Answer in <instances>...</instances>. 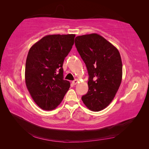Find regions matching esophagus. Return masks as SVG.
I'll return each instance as SVG.
<instances>
[{
    "instance_id": "esophagus-1",
    "label": "esophagus",
    "mask_w": 149,
    "mask_h": 149,
    "mask_svg": "<svg viewBox=\"0 0 149 149\" xmlns=\"http://www.w3.org/2000/svg\"><path fill=\"white\" fill-rule=\"evenodd\" d=\"M78 80L75 79V80H74V81H72V84H73V85H76V84L78 83Z\"/></svg>"
}]
</instances>
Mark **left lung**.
Wrapping results in <instances>:
<instances>
[{
    "mask_svg": "<svg viewBox=\"0 0 149 149\" xmlns=\"http://www.w3.org/2000/svg\"><path fill=\"white\" fill-rule=\"evenodd\" d=\"M75 46L86 66L88 91L81 100L89 110L100 111L110 104L123 78L118 49L97 33L78 36Z\"/></svg>",
    "mask_w": 149,
    "mask_h": 149,
    "instance_id": "1",
    "label": "left lung"
}]
</instances>
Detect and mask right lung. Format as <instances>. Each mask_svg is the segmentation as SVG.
Wrapping results in <instances>:
<instances>
[{
    "instance_id": "obj_1",
    "label": "right lung",
    "mask_w": 149,
    "mask_h": 149,
    "mask_svg": "<svg viewBox=\"0 0 149 149\" xmlns=\"http://www.w3.org/2000/svg\"><path fill=\"white\" fill-rule=\"evenodd\" d=\"M74 34L48 35L33 45L26 58L25 79L34 102L45 111L55 109L70 87L63 79V64Z\"/></svg>"
}]
</instances>
